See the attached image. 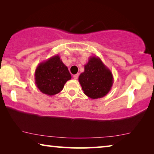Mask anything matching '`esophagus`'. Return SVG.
I'll return each instance as SVG.
<instances>
[{"label": "esophagus", "mask_w": 154, "mask_h": 154, "mask_svg": "<svg viewBox=\"0 0 154 154\" xmlns=\"http://www.w3.org/2000/svg\"><path fill=\"white\" fill-rule=\"evenodd\" d=\"M78 77H79V74H76L73 75V78L75 79H77Z\"/></svg>", "instance_id": "34e87169"}]
</instances>
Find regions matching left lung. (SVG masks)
Here are the masks:
<instances>
[{
  "instance_id": "left-lung-1",
  "label": "left lung",
  "mask_w": 154,
  "mask_h": 154,
  "mask_svg": "<svg viewBox=\"0 0 154 154\" xmlns=\"http://www.w3.org/2000/svg\"><path fill=\"white\" fill-rule=\"evenodd\" d=\"M83 93L92 99L100 98L106 96L113 84L111 71L98 56H90L84 72L79 77Z\"/></svg>"
}]
</instances>
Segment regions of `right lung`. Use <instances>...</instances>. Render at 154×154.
Instances as JSON below:
<instances>
[{
	"label": "right lung",
	"instance_id": "right-lung-1",
	"mask_svg": "<svg viewBox=\"0 0 154 154\" xmlns=\"http://www.w3.org/2000/svg\"><path fill=\"white\" fill-rule=\"evenodd\" d=\"M71 75L67 66L57 55L41 62L36 66L35 81L41 92L48 96H54L62 90Z\"/></svg>",
	"mask_w": 154,
	"mask_h": 154
}]
</instances>
